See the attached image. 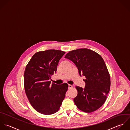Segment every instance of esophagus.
<instances>
[{
	"instance_id": "34e87169",
	"label": "esophagus",
	"mask_w": 130,
	"mask_h": 130,
	"mask_svg": "<svg viewBox=\"0 0 130 130\" xmlns=\"http://www.w3.org/2000/svg\"><path fill=\"white\" fill-rule=\"evenodd\" d=\"M73 87V86L71 85H68V88L69 89H71Z\"/></svg>"
}]
</instances>
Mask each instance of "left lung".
Returning a JSON list of instances; mask_svg holds the SVG:
<instances>
[{
  "mask_svg": "<svg viewBox=\"0 0 130 130\" xmlns=\"http://www.w3.org/2000/svg\"><path fill=\"white\" fill-rule=\"evenodd\" d=\"M65 58L72 61L79 74L86 77L85 88L76 86L77 95L73 99L80 110L92 112L105 103L110 88V74L102 57L88 48H79L68 52Z\"/></svg>",
  "mask_w": 130,
  "mask_h": 130,
  "instance_id": "1",
  "label": "left lung"
}]
</instances>
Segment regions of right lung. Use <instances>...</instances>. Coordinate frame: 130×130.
Instances as JSON below:
<instances>
[{
  "label": "right lung",
  "instance_id": "obj_1",
  "mask_svg": "<svg viewBox=\"0 0 130 130\" xmlns=\"http://www.w3.org/2000/svg\"><path fill=\"white\" fill-rule=\"evenodd\" d=\"M65 52L57 50L33 55L24 72V88L30 104L38 112L50 115L57 112L68 88L66 83L51 84L59 60Z\"/></svg>",
  "mask_w": 130,
  "mask_h": 130
}]
</instances>
